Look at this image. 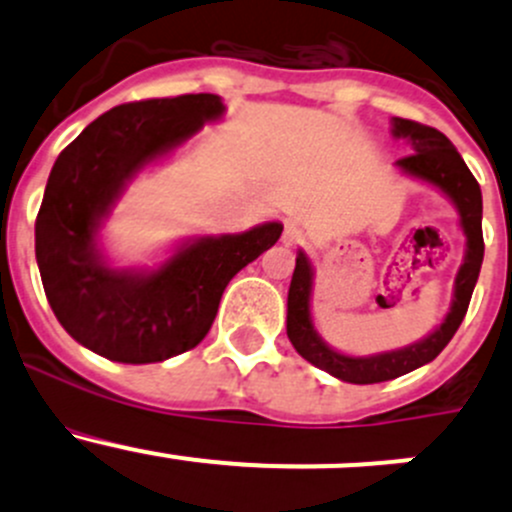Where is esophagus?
Returning <instances> with one entry per match:
<instances>
[{
	"label": "esophagus",
	"instance_id": "esophagus-1",
	"mask_svg": "<svg viewBox=\"0 0 512 512\" xmlns=\"http://www.w3.org/2000/svg\"><path fill=\"white\" fill-rule=\"evenodd\" d=\"M302 240H304L302 227H299L297 223H287L285 232H282V242H285V245H289V247H294V245H299Z\"/></svg>",
	"mask_w": 512,
	"mask_h": 512
}]
</instances>
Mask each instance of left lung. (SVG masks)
I'll return each mask as SVG.
<instances>
[{
    "instance_id": "obj_1",
    "label": "left lung",
    "mask_w": 512,
    "mask_h": 512,
    "mask_svg": "<svg viewBox=\"0 0 512 512\" xmlns=\"http://www.w3.org/2000/svg\"><path fill=\"white\" fill-rule=\"evenodd\" d=\"M391 133L394 138H406L411 146V156L396 160L401 170L411 178L423 180L441 190L458 210L461 218V230L466 235V255L463 265L458 267L456 285H453L451 309L446 319L433 329L428 337L418 339L409 347L394 349V352H381L371 356H349L329 347L319 332L314 329L312 312V282L314 270L309 257L302 250L297 252V265H294L292 285L287 294V337L299 356L314 364L317 369L337 376V379L349 381V384H379V381H391L396 376H404L418 366L428 364L446 349L453 334L461 327L463 317L471 304V294L476 289L480 265H483V198H480V185L463 163L461 153L456 151L451 141L441 131L423 123L406 121V118H394L391 121Z\"/></svg>"
}]
</instances>
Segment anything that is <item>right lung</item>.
I'll return each instance as SVG.
<instances>
[{
  "label": "right lung",
  "instance_id": "obj_1",
  "mask_svg": "<svg viewBox=\"0 0 512 512\" xmlns=\"http://www.w3.org/2000/svg\"><path fill=\"white\" fill-rule=\"evenodd\" d=\"M223 113L215 94L123 103L59 153L36 215V265L56 319L81 347L121 364L198 347L227 282L280 240L282 223L188 237L153 270L108 265L98 245L128 183Z\"/></svg>",
  "mask_w": 512,
  "mask_h": 512
}]
</instances>
